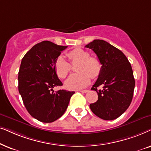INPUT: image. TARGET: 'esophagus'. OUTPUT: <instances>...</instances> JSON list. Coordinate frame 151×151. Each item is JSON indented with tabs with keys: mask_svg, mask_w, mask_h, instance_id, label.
Returning <instances> with one entry per match:
<instances>
[{
	"mask_svg": "<svg viewBox=\"0 0 151 151\" xmlns=\"http://www.w3.org/2000/svg\"><path fill=\"white\" fill-rule=\"evenodd\" d=\"M80 92H81V93H86V92H88V90H80Z\"/></svg>",
	"mask_w": 151,
	"mask_h": 151,
	"instance_id": "obj_1",
	"label": "esophagus"
}]
</instances>
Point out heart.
<instances>
[{"instance_id":"heart-1","label":"heart","mask_w":151,"mask_h":151,"mask_svg":"<svg viewBox=\"0 0 151 151\" xmlns=\"http://www.w3.org/2000/svg\"><path fill=\"white\" fill-rule=\"evenodd\" d=\"M66 56L72 65L78 63L76 69L79 72L72 74L65 81V86L68 89H82L90 83L91 77L96 78L101 73L102 64L100 60L97 57L90 56L86 50L77 48L68 52ZM55 70L58 77L64 79L71 70V65L60 56L55 62Z\"/></svg>"}]
</instances>
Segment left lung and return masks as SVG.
<instances>
[{"mask_svg": "<svg viewBox=\"0 0 151 151\" xmlns=\"http://www.w3.org/2000/svg\"><path fill=\"white\" fill-rule=\"evenodd\" d=\"M97 56L102 64L101 73L91 90L98 100L90 104L92 112L104 120H113L129 107L135 81L130 62L121 50L104 40L96 39L86 45ZM102 86V89L97 88Z\"/></svg>", "mask_w": 151, "mask_h": 151, "instance_id": "left-lung-1", "label": "left lung"}]
</instances>
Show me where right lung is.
Instances as JSON below:
<instances>
[{"instance_id": "1", "label": "right lung", "mask_w": 151, "mask_h": 151, "mask_svg": "<svg viewBox=\"0 0 151 151\" xmlns=\"http://www.w3.org/2000/svg\"><path fill=\"white\" fill-rule=\"evenodd\" d=\"M68 46L44 41L34 45L22 59L19 72V91L30 115L44 123L59 119L67 109L74 92L53 90L63 85L55 64Z\"/></svg>"}]
</instances>
